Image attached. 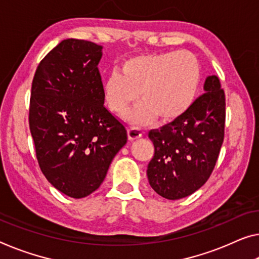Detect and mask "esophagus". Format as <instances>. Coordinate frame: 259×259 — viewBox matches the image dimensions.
Instances as JSON below:
<instances>
[{
  "mask_svg": "<svg viewBox=\"0 0 259 259\" xmlns=\"http://www.w3.org/2000/svg\"><path fill=\"white\" fill-rule=\"evenodd\" d=\"M127 135H128V140L133 141V140H138L139 138H141L142 132L140 128H138V127H131V128L127 131Z\"/></svg>",
  "mask_w": 259,
  "mask_h": 259,
  "instance_id": "34e87169",
  "label": "esophagus"
}]
</instances>
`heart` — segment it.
Here are the masks:
<instances>
[{"mask_svg":"<svg viewBox=\"0 0 259 259\" xmlns=\"http://www.w3.org/2000/svg\"><path fill=\"white\" fill-rule=\"evenodd\" d=\"M201 82V69L190 52H165L127 59L120 74L106 77L103 93L107 105L122 116L140 95L141 104L127 119L137 125H148L158 118L162 124L180 120L196 101Z\"/></svg>","mask_w":259,"mask_h":259,"instance_id":"heart-1","label":"heart"}]
</instances>
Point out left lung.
<instances>
[{
    "instance_id": "obj_1",
    "label": "left lung",
    "mask_w": 259,
    "mask_h": 259,
    "mask_svg": "<svg viewBox=\"0 0 259 259\" xmlns=\"http://www.w3.org/2000/svg\"><path fill=\"white\" fill-rule=\"evenodd\" d=\"M204 90L182 119L148 133L155 153L147 176L169 200L188 197L207 182L224 142L226 97L218 76L206 78Z\"/></svg>"
}]
</instances>
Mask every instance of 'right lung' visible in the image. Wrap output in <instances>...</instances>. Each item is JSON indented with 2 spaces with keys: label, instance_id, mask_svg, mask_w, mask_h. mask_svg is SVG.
I'll return each mask as SVG.
<instances>
[{
  "label": "right lung",
  "instance_id": "obj_1",
  "mask_svg": "<svg viewBox=\"0 0 259 259\" xmlns=\"http://www.w3.org/2000/svg\"><path fill=\"white\" fill-rule=\"evenodd\" d=\"M102 46L66 39L39 63L29 125L39 166L52 185L79 199L96 191L127 142L124 124L104 106Z\"/></svg>",
  "mask_w": 259,
  "mask_h": 259
}]
</instances>
